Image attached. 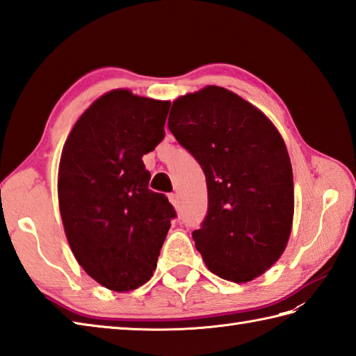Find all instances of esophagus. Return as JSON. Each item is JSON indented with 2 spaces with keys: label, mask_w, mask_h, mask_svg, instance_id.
<instances>
[{
  "label": "esophagus",
  "mask_w": 356,
  "mask_h": 356,
  "mask_svg": "<svg viewBox=\"0 0 356 356\" xmlns=\"http://www.w3.org/2000/svg\"><path fill=\"white\" fill-rule=\"evenodd\" d=\"M169 201L172 202V205L173 207H179V198H178V195L177 193H169Z\"/></svg>",
  "instance_id": "obj_1"
}]
</instances>
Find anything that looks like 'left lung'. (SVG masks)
<instances>
[{"label": "left lung", "mask_w": 356, "mask_h": 356, "mask_svg": "<svg viewBox=\"0 0 356 356\" xmlns=\"http://www.w3.org/2000/svg\"><path fill=\"white\" fill-rule=\"evenodd\" d=\"M169 131L204 170L207 215L192 233L209 270L259 277L289 239L294 183L285 141L257 108L220 86L173 102Z\"/></svg>", "instance_id": "1"}]
</instances>
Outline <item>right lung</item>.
<instances>
[{
  "label": "right lung",
  "mask_w": 356,
  "mask_h": 356,
  "mask_svg": "<svg viewBox=\"0 0 356 356\" xmlns=\"http://www.w3.org/2000/svg\"><path fill=\"white\" fill-rule=\"evenodd\" d=\"M170 102L114 90L76 122L59 164L62 222L73 254L100 285L131 291L152 277L177 218L149 188L141 156L164 138Z\"/></svg>",
  "instance_id": "obj_1"
}]
</instances>
